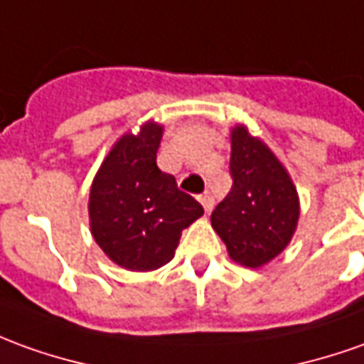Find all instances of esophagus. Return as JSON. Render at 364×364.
Wrapping results in <instances>:
<instances>
[{"mask_svg":"<svg viewBox=\"0 0 364 364\" xmlns=\"http://www.w3.org/2000/svg\"><path fill=\"white\" fill-rule=\"evenodd\" d=\"M198 200H200V204L204 206L206 214H210V212H212V208H214V198H212V194H210V192H204V194L198 198Z\"/></svg>","mask_w":364,"mask_h":364,"instance_id":"1","label":"esophagus"}]
</instances>
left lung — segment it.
Here are the masks:
<instances>
[{"label": "left lung", "instance_id": "1", "mask_svg": "<svg viewBox=\"0 0 364 364\" xmlns=\"http://www.w3.org/2000/svg\"><path fill=\"white\" fill-rule=\"evenodd\" d=\"M232 190L212 212V228L240 265L262 267L291 242L299 196L289 172L244 124L232 129Z\"/></svg>", "mask_w": 364, "mask_h": 364}]
</instances>
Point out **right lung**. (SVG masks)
Here are the masks:
<instances>
[{
    "label": "right lung",
    "instance_id": "add662e5",
    "mask_svg": "<svg viewBox=\"0 0 364 364\" xmlns=\"http://www.w3.org/2000/svg\"><path fill=\"white\" fill-rule=\"evenodd\" d=\"M162 139L158 122L122 134L92 180L91 234L109 259L130 272H152L176 252L182 230L204 214L176 178L156 166Z\"/></svg>",
    "mask_w": 364,
    "mask_h": 364
}]
</instances>
